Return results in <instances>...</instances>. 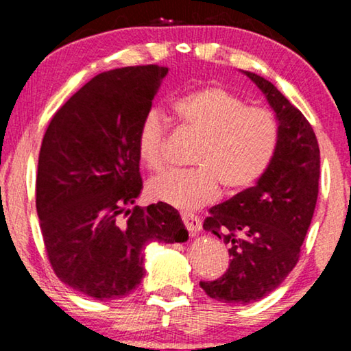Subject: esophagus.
I'll return each instance as SVG.
<instances>
[{"mask_svg": "<svg viewBox=\"0 0 351 351\" xmlns=\"http://www.w3.org/2000/svg\"><path fill=\"white\" fill-rule=\"evenodd\" d=\"M182 222L185 223L190 234H196L201 230V219L195 214H182Z\"/></svg>", "mask_w": 351, "mask_h": 351, "instance_id": "34e87169", "label": "esophagus"}]
</instances>
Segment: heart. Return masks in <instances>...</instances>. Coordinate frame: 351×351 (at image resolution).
I'll return each mask as SVG.
<instances>
[{
    "label": "heart",
    "mask_w": 351,
    "mask_h": 351,
    "mask_svg": "<svg viewBox=\"0 0 351 351\" xmlns=\"http://www.w3.org/2000/svg\"><path fill=\"white\" fill-rule=\"evenodd\" d=\"M177 121L199 138L189 171H169L148 184L152 199L180 210L210 203L220 186L238 195L262 179L276 155L280 124L270 110L249 107L222 86L191 90L171 104ZM167 124L156 112L138 124L137 155L148 171L165 166Z\"/></svg>",
    "instance_id": "1"
}]
</instances>
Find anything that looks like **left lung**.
<instances>
[{
  "mask_svg": "<svg viewBox=\"0 0 351 351\" xmlns=\"http://www.w3.org/2000/svg\"><path fill=\"white\" fill-rule=\"evenodd\" d=\"M265 94L280 121V143L257 185L209 210L203 227L228 246L230 265L206 294L246 305L275 291L297 265L313 217L319 184V145L311 124L270 81L244 71Z\"/></svg>",
  "mask_w": 351,
  "mask_h": 351,
  "instance_id": "1",
  "label": "left lung"
}]
</instances>
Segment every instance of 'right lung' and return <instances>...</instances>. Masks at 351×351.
<instances>
[{"label":"right lung","mask_w":351,"mask_h":351,"mask_svg":"<svg viewBox=\"0 0 351 351\" xmlns=\"http://www.w3.org/2000/svg\"><path fill=\"white\" fill-rule=\"evenodd\" d=\"M167 71L99 73L57 110L43 137L36 210L47 261L62 282L93 299H119L141 285L148 243L189 239L169 204L126 210L142 190L138 124Z\"/></svg>","instance_id":"obj_1"}]
</instances>
